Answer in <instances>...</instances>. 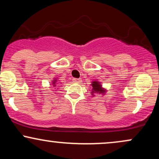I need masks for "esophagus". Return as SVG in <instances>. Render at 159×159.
<instances>
[{
  "label": "esophagus",
  "mask_w": 159,
  "mask_h": 159,
  "mask_svg": "<svg viewBox=\"0 0 159 159\" xmlns=\"http://www.w3.org/2000/svg\"><path fill=\"white\" fill-rule=\"evenodd\" d=\"M73 81L74 83H76V84H80L81 82V79H80V78H73Z\"/></svg>",
  "instance_id": "obj_1"
}]
</instances>
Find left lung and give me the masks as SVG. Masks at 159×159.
<instances>
[{"label":"left lung","mask_w":159,"mask_h":159,"mask_svg":"<svg viewBox=\"0 0 159 159\" xmlns=\"http://www.w3.org/2000/svg\"><path fill=\"white\" fill-rule=\"evenodd\" d=\"M92 87H93V90H92V94H93L94 93H105V90H103L102 85H100V84L98 81H93L92 82Z\"/></svg>","instance_id":"obj_1"}]
</instances>
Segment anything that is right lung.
Returning <instances> with one entry per match:
<instances>
[{"mask_svg": "<svg viewBox=\"0 0 159 159\" xmlns=\"http://www.w3.org/2000/svg\"><path fill=\"white\" fill-rule=\"evenodd\" d=\"M56 81H55V80H54V81H53V84H54L53 86H54V87H55V86H56V84H55V82Z\"/></svg>", "mask_w": 159, "mask_h": 159, "instance_id": "obj_1", "label": "right lung"}]
</instances>
